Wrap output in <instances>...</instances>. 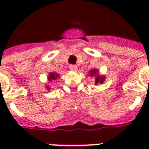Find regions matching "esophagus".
I'll list each match as a JSON object with an SVG mask.
<instances>
[{
	"mask_svg": "<svg viewBox=\"0 0 149 149\" xmlns=\"http://www.w3.org/2000/svg\"><path fill=\"white\" fill-rule=\"evenodd\" d=\"M69 69H70V70H72V71H77V65H69Z\"/></svg>",
	"mask_w": 149,
	"mask_h": 149,
	"instance_id": "esophagus-1",
	"label": "esophagus"
}]
</instances>
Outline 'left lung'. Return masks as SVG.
Masks as SVG:
<instances>
[{
  "instance_id": "left-lung-1",
  "label": "left lung",
  "mask_w": 149,
  "mask_h": 149,
  "mask_svg": "<svg viewBox=\"0 0 149 149\" xmlns=\"http://www.w3.org/2000/svg\"><path fill=\"white\" fill-rule=\"evenodd\" d=\"M88 76L91 77H94L95 79V84L97 85L98 84H102L104 80H105V76L104 75H100L99 70L97 68L92 69L88 72Z\"/></svg>"
}]
</instances>
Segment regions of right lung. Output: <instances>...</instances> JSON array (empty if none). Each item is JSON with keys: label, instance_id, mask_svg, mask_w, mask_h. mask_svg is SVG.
<instances>
[{"label": "right lung", "instance_id": "add662e5", "mask_svg": "<svg viewBox=\"0 0 149 149\" xmlns=\"http://www.w3.org/2000/svg\"><path fill=\"white\" fill-rule=\"evenodd\" d=\"M60 77V75L56 72H49V75H48V83H52L53 81H56L58 78ZM45 88L48 89V90H50L51 89V87L49 84H46Z\"/></svg>", "mask_w": 149, "mask_h": 149}]
</instances>
